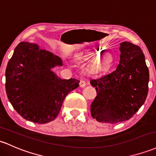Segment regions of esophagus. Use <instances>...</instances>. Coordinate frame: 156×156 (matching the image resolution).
<instances>
[{"label": "esophagus", "mask_w": 156, "mask_h": 156, "mask_svg": "<svg viewBox=\"0 0 156 156\" xmlns=\"http://www.w3.org/2000/svg\"><path fill=\"white\" fill-rule=\"evenodd\" d=\"M79 84H80V87H84L87 85V83H86V82H85V81H83V80H81V81H80Z\"/></svg>", "instance_id": "34e87169"}]
</instances>
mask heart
<instances>
[{"mask_svg":"<svg viewBox=\"0 0 156 156\" xmlns=\"http://www.w3.org/2000/svg\"><path fill=\"white\" fill-rule=\"evenodd\" d=\"M101 51L98 49H88L83 52L78 53L76 55V58L79 61L87 60L93 57L98 54ZM112 64V57L109 53L100 54L95 56L90 61V62L86 66L87 73L89 74L101 75L104 74L109 71Z\"/></svg>","mask_w":156,"mask_h":156,"instance_id":"obj_1","label":"heart"}]
</instances>
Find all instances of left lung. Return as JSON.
<instances>
[{"mask_svg": "<svg viewBox=\"0 0 156 156\" xmlns=\"http://www.w3.org/2000/svg\"><path fill=\"white\" fill-rule=\"evenodd\" d=\"M120 52L114 72L90 81L97 92L90 111L98 122L116 124L130 119L147 96L149 69L141 49L124 41L120 44Z\"/></svg>", "mask_w": 156, "mask_h": 156, "instance_id": "left-lung-1", "label": "left lung"}]
</instances>
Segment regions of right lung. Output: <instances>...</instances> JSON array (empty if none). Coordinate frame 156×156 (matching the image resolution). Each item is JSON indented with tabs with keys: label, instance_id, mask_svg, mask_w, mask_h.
Masks as SVG:
<instances>
[{
	"label": "right lung",
	"instance_id": "1",
	"mask_svg": "<svg viewBox=\"0 0 156 156\" xmlns=\"http://www.w3.org/2000/svg\"><path fill=\"white\" fill-rule=\"evenodd\" d=\"M62 60L36 44L20 42L6 69V92L13 108L26 120L47 124L55 119L66 95L80 81L61 79L52 71Z\"/></svg>",
	"mask_w": 156,
	"mask_h": 156
}]
</instances>
